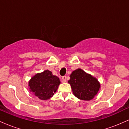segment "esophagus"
Segmentation results:
<instances>
[{"mask_svg": "<svg viewBox=\"0 0 129 129\" xmlns=\"http://www.w3.org/2000/svg\"><path fill=\"white\" fill-rule=\"evenodd\" d=\"M67 77L66 76H63L62 78V82H66L67 81Z\"/></svg>", "mask_w": 129, "mask_h": 129, "instance_id": "obj_1", "label": "esophagus"}]
</instances>
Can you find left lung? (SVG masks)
I'll return each instance as SVG.
<instances>
[{"mask_svg":"<svg viewBox=\"0 0 129 129\" xmlns=\"http://www.w3.org/2000/svg\"><path fill=\"white\" fill-rule=\"evenodd\" d=\"M70 84L74 95L78 99L90 101L94 98L101 88L100 82L95 77L78 69L70 75Z\"/></svg>","mask_w":129,"mask_h":129,"instance_id":"1","label":"left lung"}]
</instances>
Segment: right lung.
I'll return each mask as SVG.
<instances>
[{"instance_id": "1", "label": "right lung", "mask_w": 129, "mask_h": 129, "mask_svg": "<svg viewBox=\"0 0 129 129\" xmlns=\"http://www.w3.org/2000/svg\"><path fill=\"white\" fill-rule=\"evenodd\" d=\"M60 84L59 78L46 70L33 76L28 82V87L29 91L39 100H47L54 95Z\"/></svg>"}]
</instances>
